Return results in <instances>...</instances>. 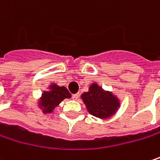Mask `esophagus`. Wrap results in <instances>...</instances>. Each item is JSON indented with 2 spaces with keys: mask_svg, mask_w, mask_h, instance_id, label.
<instances>
[{
  "mask_svg": "<svg viewBox=\"0 0 160 160\" xmlns=\"http://www.w3.org/2000/svg\"><path fill=\"white\" fill-rule=\"evenodd\" d=\"M79 93H75V94H72V99L73 100H78L79 99Z\"/></svg>",
  "mask_w": 160,
  "mask_h": 160,
  "instance_id": "esophagus-1",
  "label": "esophagus"
}]
</instances>
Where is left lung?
I'll return each mask as SVG.
<instances>
[{"label": "left lung", "instance_id": "1", "mask_svg": "<svg viewBox=\"0 0 160 160\" xmlns=\"http://www.w3.org/2000/svg\"><path fill=\"white\" fill-rule=\"evenodd\" d=\"M81 98L88 112L98 118H109L120 106V102L115 96L109 92H104L96 83L92 84L89 92H84Z\"/></svg>", "mask_w": 160, "mask_h": 160}]
</instances>
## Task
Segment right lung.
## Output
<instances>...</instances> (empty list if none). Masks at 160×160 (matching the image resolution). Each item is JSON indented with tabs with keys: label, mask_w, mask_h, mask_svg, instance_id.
<instances>
[{
	"label": "right lung",
	"mask_w": 160,
	"mask_h": 160,
	"mask_svg": "<svg viewBox=\"0 0 160 160\" xmlns=\"http://www.w3.org/2000/svg\"><path fill=\"white\" fill-rule=\"evenodd\" d=\"M70 97L69 92L64 86L59 87L57 84H53L50 86V91L43 92L41 100L39 101V106L44 113L51 112L64 99Z\"/></svg>",
	"instance_id": "add662e5"
}]
</instances>
